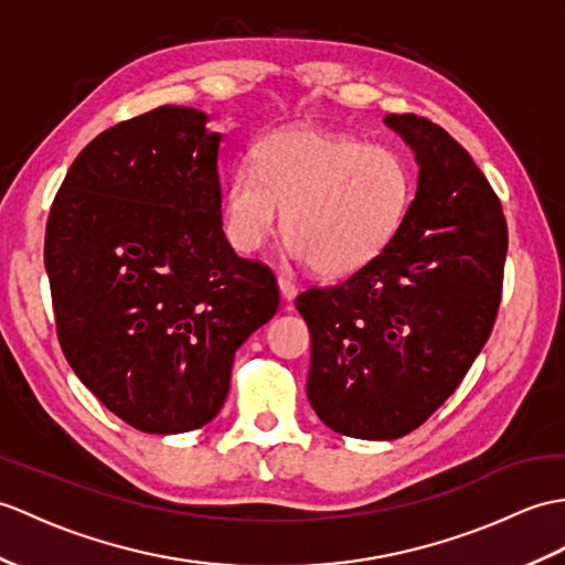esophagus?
Listing matches in <instances>:
<instances>
[{
	"label": "esophagus",
	"mask_w": 565,
	"mask_h": 565,
	"mask_svg": "<svg viewBox=\"0 0 565 565\" xmlns=\"http://www.w3.org/2000/svg\"><path fill=\"white\" fill-rule=\"evenodd\" d=\"M277 284H279L281 298L286 300V303H291V300L298 296V286H296L291 279H286V277H279V279H277Z\"/></svg>",
	"instance_id": "obj_1"
}]
</instances>
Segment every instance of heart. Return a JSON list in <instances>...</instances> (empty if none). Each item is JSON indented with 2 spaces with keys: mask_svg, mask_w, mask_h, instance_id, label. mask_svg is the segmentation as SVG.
<instances>
[{
  "mask_svg": "<svg viewBox=\"0 0 565 565\" xmlns=\"http://www.w3.org/2000/svg\"><path fill=\"white\" fill-rule=\"evenodd\" d=\"M414 194L397 151L318 127L262 139L253 166H238L221 194V218L238 253H257L277 233L320 277L363 269L395 238Z\"/></svg>",
  "mask_w": 565,
  "mask_h": 565,
  "instance_id": "obj_1",
  "label": "heart"
}]
</instances>
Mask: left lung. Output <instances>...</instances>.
<instances>
[{
    "label": "left lung",
    "instance_id": "left-lung-1",
    "mask_svg": "<svg viewBox=\"0 0 565 565\" xmlns=\"http://www.w3.org/2000/svg\"><path fill=\"white\" fill-rule=\"evenodd\" d=\"M385 125L418 166L402 228L342 284L296 298L310 406L363 440L406 436L462 383L493 330L508 253L501 202L460 143L426 117Z\"/></svg>",
    "mask_w": 565,
    "mask_h": 565
}]
</instances>
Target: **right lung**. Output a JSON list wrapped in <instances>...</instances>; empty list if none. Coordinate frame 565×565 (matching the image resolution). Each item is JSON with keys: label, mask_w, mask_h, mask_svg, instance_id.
Returning <instances> with one entry per match:
<instances>
[{"label": "right lung", "mask_w": 565, "mask_h": 565, "mask_svg": "<svg viewBox=\"0 0 565 565\" xmlns=\"http://www.w3.org/2000/svg\"><path fill=\"white\" fill-rule=\"evenodd\" d=\"M161 105L105 129L52 202L45 269L76 377L156 436L221 412L235 351L279 308L274 274L233 253L221 221V135Z\"/></svg>", "instance_id": "1"}]
</instances>
